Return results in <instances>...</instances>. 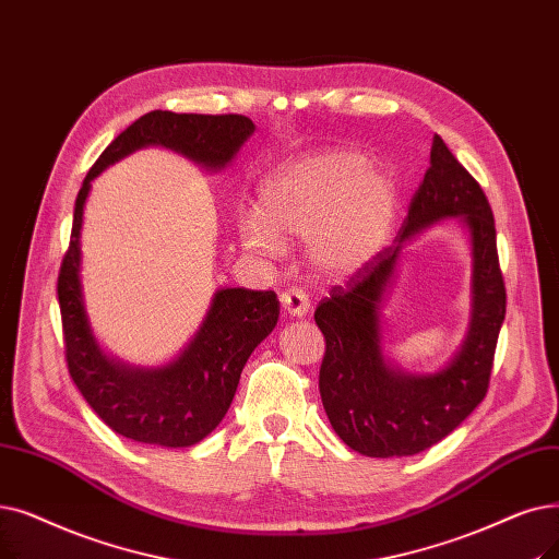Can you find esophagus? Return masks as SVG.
<instances>
[{
  "mask_svg": "<svg viewBox=\"0 0 559 559\" xmlns=\"http://www.w3.org/2000/svg\"><path fill=\"white\" fill-rule=\"evenodd\" d=\"M281 306L289 314V318H304V314L310 310V299L299 287H287L281 295Z\"/></svg>",
  "mask_w": 559,
  "mask_h": 559,
  "instance_id": "obj_1",
  "label": "esophagus"
}]
</instances>
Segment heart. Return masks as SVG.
Returning a JSON list of instances; mask_svg holds the SVG:
<instances>
[{
	"mask_svg": "<svg viewBox=\"0 0 559 559\" xmlns=\"http://www.w3.org/2000/svg\"><path fill=\"white\" fill-rule=\"evenodd\" d=\"M258 212L239 216L247 251L278 258L285 239H306L308 262L326 278L360 272L393 233L400 187L356 151H320L264 178Z\"/></svg>",
	"mask_w": 559,
	"mask_h": 559,
	"instance_id": "1",
	"label": "heart"
}]
</instances>
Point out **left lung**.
I'll list each match as a JSON object with an SVG mask.
<instances>
[{
  "mask_svg": "<svg viewBox=\"0 0 559 559\" xmlns=\"http://www.w3.org/2000/svg\"><path fill=\"white\" fill-rule=\"evenodd\" d=\"M461 215L474 247V312L465 345L433 376H408L380 349L378 306L399 251L427 225ZM507 293L491 205L477 180L436 134L427 174L393 247L381 249L314 310L326 340L320 395L335 433L366 456H408L439 443L487 397Z\"/></svg>",
  "mask_w": 559,
  "mask_h": 559,
  "instance_id": "8db88e82",
  "label": "left lung"
}]
</instances>
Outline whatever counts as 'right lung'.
<instances>
[{
    "instance_id": "add662e5",
    "label": "right lung",
    "mask_w": 559,
    "mask_h": 559,
    "mask_svg": "<svg viewBox=\"0 0 559 559\" xmlns=\"http://www.w3.org/2000/svg\"><path fill=\"white\" fill-rule=\"evenodd\" d=\"M253 130V120L239 114L151 111L107 145L78 193L57 283L68 372L103 423L136 443L189 448L203 441L224 420L239 374L274 331L281 306L272 289L226 287L214 295L197 337L168 366L141 370L109 358L91 333L80 283V230L91 180L143 145H164L219 171Z\"/></svg>"
}]
</instances>
